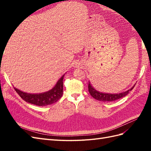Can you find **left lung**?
<instances>
[{
    "mask_svg": "<svg viewBox=\"0 0 151 151\" xmlns=\"http://www.w3.org/2000/svg\"><path fill=\"white\" fill-rule=\"evenodd\" d=\"M135 85H134L132 88L129 89V90H127V91L119 93L111 94V93H102L100 91H98L97 90H96L93 87L92 85L90 84V82H89L88 89L90 95L94 99H97V100L100 101H103V102H111V101H116L117 99H119L121 98H123L124 97V96H126L127 95L129 94V92L134 88Z\"/></svg>",
    "mask_w": 151,
    "mask_h": 151,
    "instance_id": "8db88e82",
    "label": "left lung"
}]
</instances>
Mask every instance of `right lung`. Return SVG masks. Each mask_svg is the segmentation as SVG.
Instances as JSON below:
<instances>
[{
    "label": "right lung",
    "instance_id": "1",
    "mask_svg": "<svg viewBox=\"0 0 151 151\" xmlns=\"http://www.w3.org/2000/svg\"><path fill=\"white\" fill-rule=\"evenodd\" d=\"M65 74L56 82L54 87L50 90L41 93H28L14 88L19 95L27 102L40 106L50 105L55 103L63 95V77Z\"/></svg>",
    "mask_w": 151,
    "mask_h": 151
}]
</instances>
